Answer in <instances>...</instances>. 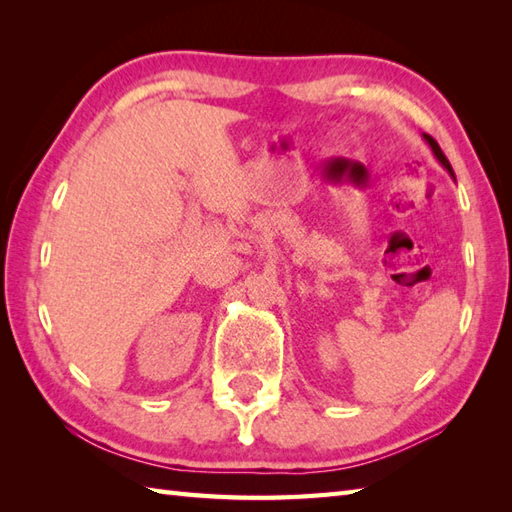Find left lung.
Instances as JSON below:
<instances>
[{
  "mask_svg": "<svg viewBox=\"0 0 512 512\" xmlns=\"http://www.w3.org/2000/svg\"><path fill=\"white\" fill-rule=\"evenodd\" d=\"M422 138L424 140H427V145L431 147V151H433V156H436L438 158V162H440V165L444 167V169H447L449 171V176L455 180V173H453V169H451V165H449V160H447V156H444L442 154V149H440V145L436 143V140H433L429 134H422Z\"/></svg>",
  "mask_w": 512,
  "mask_h": 512,
  "instance_id": "obj_1",
  "label": "left lung"
}]
</instances>
